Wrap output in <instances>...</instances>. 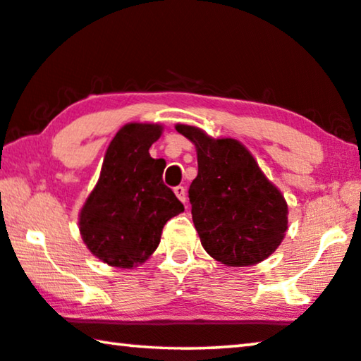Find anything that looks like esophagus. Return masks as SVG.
<instances>
[{
    "label": "esophagus",
    "instance_id": "esophagus-1",
    "mask_svg": "<svg viewBox=\"0 0 361 361\" xmlns=\"http://www.w3.org/2000/svg\"><path fill=\"white\" fill-rule=\"evenodd\" d=\"M174 193H176V197L180 200V202H185V187H182V185L174 187Z\"/></svg>",
    "mask_w": 361,
    "mask_h": 361
}]
</instances>
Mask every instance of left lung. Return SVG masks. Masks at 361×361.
I'll list each match as a JSON object with an SVG mask.
<instances>
[{
  "mask_svg": "<svg viewBox=\"0 0 361 361\" xmlns=\"http://www.w3.org/2000/svg\"><path fill=\"white\" fill-rule=\"evenodd\" d=\"M195 143L198 174L188 188L192 219L208 255L227 266H252L273 253L287 231V203L250 152L234 138L208 137L179 124Z\"/></svg>",
  "mask_w": 361,
  "mask_h": 361,
  "instance_id": "left-lung-1",
  "label": "left lung"
}]
</instances>
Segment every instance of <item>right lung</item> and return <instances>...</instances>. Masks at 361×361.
I'll list each match as a JSON object with an SVG mask.
<instances>
[{
  "label": "right lung",
  "instance_id": "add662e5",
  "mask_svg": "<svg viewBox=\"0 0 361 361\" xmlns=\"http://www.w3.org/2000/svg\"><path fill=\"white\" fill-rule=\"evenodd\" d=\"M161 135L158 124H127L111 140L98 184L80 212V234L97 258L134 268L161 240L164 224L184 212L163 182L166 163L149 157Z\"/></svg>",
  "mask_w": 361,
  "mask_h": 361
}]
</instances>
